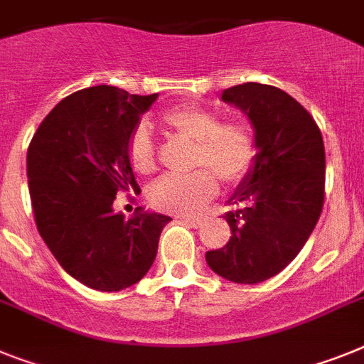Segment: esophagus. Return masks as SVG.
<instances>
[{"label":"esophagus","instance_id":"34e87169","mask_svg":"<svg viewBox=\"0 0 364 364\" xmlns=\"http://www.w3.org/2000/svg\"><path fill=\"white\" fill-rule=\"evenodd\" d=\"M179 220L185 222V224L192 225V228H200L201 225V220L196 218V216H179Z\"/></svg>","mask_w":364,"mask_h":364}]
</instances>
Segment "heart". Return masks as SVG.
<instances>
[{
    "mask_svg": "<svg viewBox=\"0 0 364 364\" xmlns=\"http://www.w3.org/2000/svg\"><path fill=\"white\" fill-rule=\"evenodd\" d=\"M163 124L177 136L196 144L194 164L209 168L222 183L233 185L240 181L255 161L257 144L248 125L237 122L222 124V118L209 109L173 107L163 114ZM129 159L140 173L155 170L154 139L146 124L136 125L131 135ZM210 173L198 170L191 176L161 177L149 191V201L166 213L192 215L218 191L213 173Z\"/></svg>",
    "mask_w": 364,
    "mask_h": 364,
    "instance_id": "b5f03b06",
    "label": "heart"
}]
</instances>
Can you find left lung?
<instances>
[{
    "instance_id": "1",
    "label": "left lung",
    "mask_w": 364,
    "mask_h": 364,
    "mask_svg": "<svg viewBox=\"0 0 364 364\" xmlns=\"http://www.w3.org/2000/svg\"><path fill=\"white\" fill-rule=\"evenodd\" d=\"M222 102L248 116L257 144L225 213L231 237L205 253L220 277L255 285L279 274L300 253L323 205L326 154L318 125L281 88L244 83L222 92Z\"/></svg>"
}]
</instances>
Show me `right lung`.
<instances>
[{
    "label": "right lung",
    "instance_id": "1",
    "mask_svg": "<svg viewBox=\"0 0 364 364\" xmlns=\"http://www.w3.org/2000/svg\"><path fill=\"white\" fill-rule=\"evenodd\" d=\"M159 94L100 85L70 94L46 116L27 149L33 213L42 240L73 279L116 292L139 283L170 216L114 210L118 191H139L129 139Z\"/></svg>",
    "mask_w": 364,
    "mask_h": 364
}]
</instances>
